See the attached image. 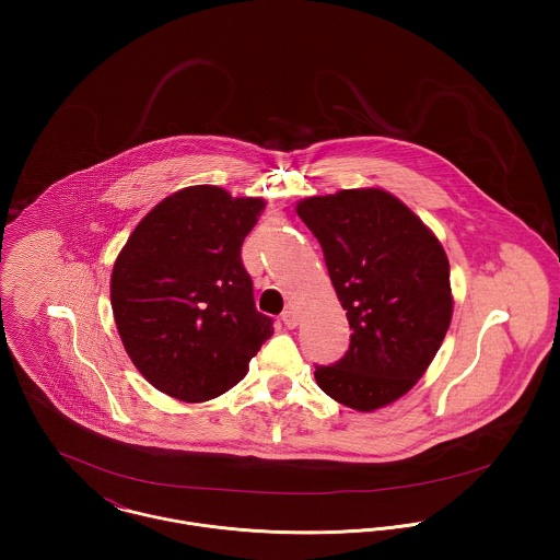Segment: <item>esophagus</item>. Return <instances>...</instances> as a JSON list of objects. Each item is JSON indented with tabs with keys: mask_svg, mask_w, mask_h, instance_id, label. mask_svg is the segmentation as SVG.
I'll use <instances>...</instances> for the list:
<instances>
[{
	"mask_svg": "<svg viewBox=\"0 0 560 560\" xmlns=\"http://www.w3.org/2000/svg\"><path fill=\"white\" fill-rule=\"evenodd\" d=\"M282 320H284V325H287L289 329H293V327H298V320H300V317H298V313H295L293 308H287V311L282 313Z\"/></svg>",
	"mask_w": 560,
	"mask_h": 560,
	"instance_id": "34e87169",
	"label": "esophagus"
}]
</instances>
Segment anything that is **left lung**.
<instances>
[{
	"label": "left lung",
	"instance_id": "1",
	"mask_svg": "<svg viewBox=\"0 0 560 560\" xmlns=\"http://www.w3.org/2000/svg\"><path fill=\"white\" fill-rule=\"evenodd\" d=\"M325 256L351 334L349 351L317 366L320 390L375 411L407 395L453 319L451 265L440 240L386 189H340L295 207Z\"/></svg>",
	"mask_w": 560,
	"mask_h": 560
}]
</instances>
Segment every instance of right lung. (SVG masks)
Here are the masks:
<instances>
[{"mask_svg": "<svg viewBox=\"0 0 560 560\" xmlns=\"http://www.w3.org/2000/svg\"><path fill=\"white\" fill-rule=\"evenodd\" d=\"M262 211V198L185 187L153 207L120 249L109 282L114 320L136 369L167 397L202 402L229 393L273 334L241 262Z\"/></svg>", "mask_w": 560, "mask_h": 560, "instance_id": "right-lung-1", "label": "right lung"}]
</instances>
